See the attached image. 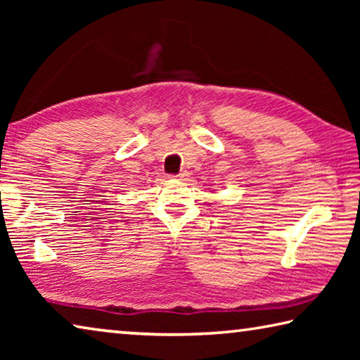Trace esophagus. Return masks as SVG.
<instances>
[{
  "mask_svg": "<svg viewBox=\"0 0 360 360\" xmlns=\"http://www.w3.org/2000/svg\"><path fill=\"white\" fill-rule=\"evenodd\" d=\"M187 176V173L186 172H181L179 174H176V176H173V178H176V179H184Z\"/></svg>",
  "mask_w": 360,
  "mask_h": 360,
  "instance_id": "esophagus-1",
  "label": "esophagus"
}]
</instances>
